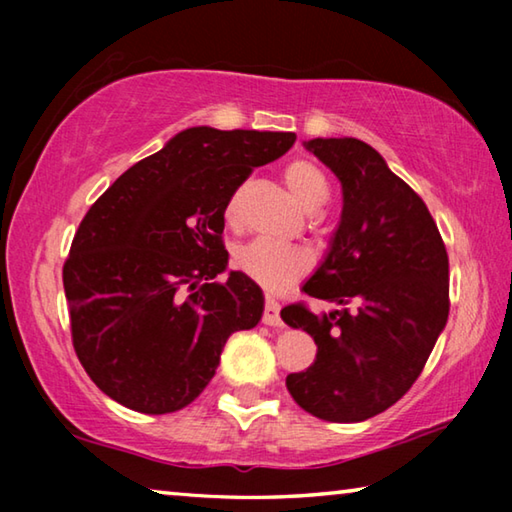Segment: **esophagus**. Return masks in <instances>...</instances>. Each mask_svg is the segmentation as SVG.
I'll list each match as a JSON object with an SVG mask.
<instances>
[{
    "label": "esophagus",
    "mask_w": 512,
    "mask_h": 512,
    "mask_svg": "<svg viewBox=\"0 0 512 512\" xmlns=\"http://www.w3.org/2000/svg\"><path fill=\"white\" fill-rule=\"evenodd\" d=\"M264 325H271V327H282V318H280V305H277L275 300L268 298L266 300V307H264Z\"/></svg>",
    "instance_id": "1"
}]
</instances>
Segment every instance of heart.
I'll return each instance as SVG.
<instances>
[{
    "label": "heart",
    "mask_w": 512,
    "mask_h": 512,
    "mask_svg": "<svg viewBox=\"0 0 512 512\" xmlns=\"http://www.w3.org/2000/svg\"><path fill=\"white\" fill-rule=\"evenodd\" d=\"M284 183H287L291 194L298 198V203L307 212H318L329 198V183L325 173L309 160L289 162L287 169H284ZM239 205L241 192H235L228 198V205H225V219H228V223L237 221ZM235 266L266 291H282L307 273L309 259L298 248L277 246L273 241L257 239L237 250Z\"/></svg>",
    "instance_id": "obj_1"
}]
</instances>
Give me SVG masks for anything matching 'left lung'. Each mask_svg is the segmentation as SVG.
Returning <instances> with one entry per match:
<instances>
[{
	"label": "left lung",
	"mask_w": 512,
	"mask_h": 512,
	"mask_svg": "<svg viewBox=\"0 0 512 512\" xmlns=\"http://www.w3.org/2000/svg\"><path fill=\"white\" fill-rule=\"evenodd\" d=\"M305 149L339 178L343 210L302 291L354 309L280 311L318 345L316 361L291 372L287 388L320 420L363 422L409 391L445 329L449 259L427 205L370 144L316 137Z\"/></svg>",
	"instance_id": "1"
}]
</instances>
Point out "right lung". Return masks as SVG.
<instances>
[{
    "label": "right lung",
    "mask_w": 512,
    "mask_h": 512,
    "mask_svg": "<svg viewBox=\"0 0 512 512\" xmlns=\"http://www.w3.org/2000/svg\"><path fill=\"white\" fill-rule=\"evenodd\" d=\"M296 133L180 131L90 207L63 266L76 357L126 409H185L210 384L230 334L253 329L264 293L230 271L225 205Z\"/></svg>",
    "instance_id": "right-lung-1"
}]
</instances>
